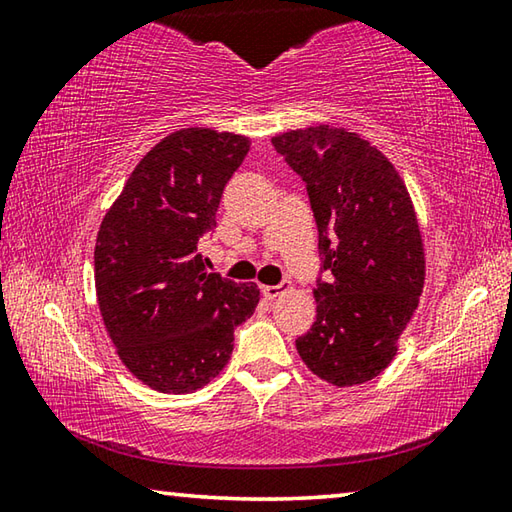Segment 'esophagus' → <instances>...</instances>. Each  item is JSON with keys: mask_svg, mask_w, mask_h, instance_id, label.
Segmentation results:
<instances>
[{"mask_svg": "<svg viewBox=\"0 0 512 512\" xmlns=\"http://www.w3.org/2000/svg\"><path fill=\"white\" fill-rule=\"evenodd\" d=\"M282 291H284V284H275V287H271V284H262V296H264L266 300L277 298Z\"/></svg>", "mask_w": 512, "mask_h": 512, "instance_id": "obj_1", "label": "esophagus"}]
</instances>
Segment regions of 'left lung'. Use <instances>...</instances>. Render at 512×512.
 Segmentation results:
<instances>
[{
  "mask_svg": "<svg viewBox=\"0 0 512 512\" xmlns=\"http://www.w3.org/2000/svg\"><path fill=\"white\" fill-rule=\"evenodd\" d=\"M271 142L305 180L327 271L298 354L329 384H363L393 361L424 287L411 196L386 155L345 128H298Z\"/></svg>",
  "mask_w": 512,
  "mask_h": 512,
  "instance_id": "obj_1",
  "label": "left lung"
}]
</instances>
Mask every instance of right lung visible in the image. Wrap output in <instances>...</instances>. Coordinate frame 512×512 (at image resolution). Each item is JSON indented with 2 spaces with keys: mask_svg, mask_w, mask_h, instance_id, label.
<instances>
[{
  "mask_svg": "<svg viewBox=\"0 0 512 512\" xmlns=\"http://www.w3.org/2000/svg\"><path fill=\"white\" fill-rule=\"evenodd\" d=\"M248 137L183 128L133 169L103 216L94 284L103 325L124 366L153 391L192 393L225 368L257 284L207 273L198 241L216 228L223 187Z\"/></svg>",
  "mask_w": 512,
  "mask_h": 512,
  "instance_id": "add662e5",
  "label": "right lung"
}]
</instances>
